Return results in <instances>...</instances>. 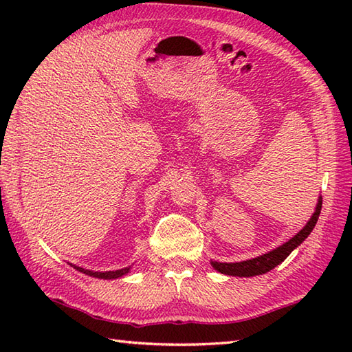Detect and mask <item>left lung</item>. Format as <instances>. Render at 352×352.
Returning a JSON list of instances; mask_svg holds the SVG:
<instances>
[{"label":"left lung","mask_w":352,"mask_h":352,"mask_svg":"<svg viewBox=\"0 0 352 352\" xmlns=\"http://www.w3.org/2000/svg\"><path fill=\"white\" fill-rule=\"evenodd\" d=\"M320 208H322V197H319L316 210L313 213L310 221L305 223V227L300 231V233L292 237L290 241L278 246V248L269 251L263 254V256H258L256 258L237 261V263H219V261H212V266L221 274L233 275V276H254V275H261V274L269 272L275 266H278L281 261L286 260L289 254L309 237V234L316 226L318 218L320 214Z\"/></svg>","instance_id":"8db88e82"}]
</instances>
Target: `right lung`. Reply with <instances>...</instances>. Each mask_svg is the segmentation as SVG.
<instances>
[{
	"label": "right lung",
	"mask_w": 352,
	"mask_h": 352,
	"mask_svg": "<svg viewBox=\"0 0 352 352\" xmlns=\"http://www.w3.org/2000/svg\"><path fill=\"white\" fill-rule=\"evenodd\" d=\"M74 266V265H72ZM77 269V271L83 272L89 276H95V278H104V280H113V278H121L125 274L130 272V266L129 267H124V269H118V271H107V272H94V271H89V269H83L80 266H74Z\"/></svg>",
	"instance_id": "1"
}]
</instances>
